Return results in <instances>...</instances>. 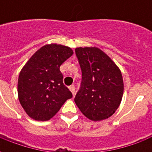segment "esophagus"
I'll return each instance as SVG.
<instances>
[{
	"label": "esophagus",
	"mask_w": 152,
	"mask_h": 152,
	"mask_svg": "<svg viewBox=\"0 0 152 152\" xmlns=\"http://www.w3.org/2000/svg\"><path fill=\"white\" fill-rule=\"evenodd\" d=\"M68 88H69L70 91L72 92V94L73 95H74V94H75V86L72 85V86H70Z\"/></svg>",
	"instance_id": "esophagus-1"
}]
</instances>
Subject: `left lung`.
I'll return each instance as SVG.
<instances>
[{
    "mask_svg": "<svg viewBox=\"0 0 152 152\" xmlns=\"http://www.w3.org/2000/svg\"><path fill=\"white\" fill-rule=\"evenodd\" d=\"M82 72L80 89L75 102L80 112L93 121L107 119L121 104L124 82L120 68L97 47L75 50Z\"/></svg>",
    "mask_w": 152,
    "mask_h": 152,
    "instance_id": "obj_1",
    "label": "left lung"
}]
</instances>
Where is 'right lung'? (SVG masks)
Listing matches in <instances>:
<instances>
[{
    "label": "right lung",
    "instance_id": "add662e5",
    "mask_svg": "<svg viewBox=\"0 0 152 152\" xmlns=\"http://www.w3.org/2000/svg\"><path fill=\"white\" fill-rule=\"evenodd\" d=\"M73 54L70 47L50 44L38 50L19 73L18 96L33 120L49 121L72 94L63 85L60 66Z\"/></svg>",
    "mask_w": 152,
    "mask_h": 152
}]
</instances>
